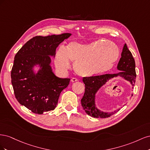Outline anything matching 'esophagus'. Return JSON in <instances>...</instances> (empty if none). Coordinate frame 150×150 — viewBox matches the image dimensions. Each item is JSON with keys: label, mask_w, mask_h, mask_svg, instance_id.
<instances>
[{"label": "esophagus", "mask_w": 150, "mask_h": 150, "mask_svg": "<svg viewBox=\"0 0 150 150\" xmlns=\"http://www.w3.org/2000/svg\"><path fill=\"white\" fill-rule=\"evenodd\" d=\"M71 82H76V81H78V79H77V78H72L71 79Z\"/></svg>", "instance_id": "34e87169"}]
</instances>
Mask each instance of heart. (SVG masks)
<instances>
[{
  "label": "heart",
  "mask_w": 150,
  "mask_h": 150,
  "mask_svg": "<svg viewBox=\"0 0 150 150\" xmlns=\"http://www.w3.org/2000/svg\"><path fill=\"white\" fill-rule=\"evenodd\" d=\"M120 51L116 45L106 40L90 43L71 42L66 47L59 49L54 62L59 70L66 71L74 62V70L78 75L90 77L104 73L113 67L119 57Z\"/></svg>",
  "instance_id": "b5f03b06"
}]
</instances>
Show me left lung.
I'll use <instances>...</instances> for the list:
<instances>
[{
    "label": "left lung",
    "instance_id": "obj_1",
    "mask_svg": "<svg viewBox=\"0 0 150 150\" xmlns=\"http://www.w3.org/2000/svg\"><path fill=\"white\" fill-rule=\"evenodd\" d=\"M117 69L120 71L115 74H105L90 77H84L83 81L85 84V91L81 99V105L83 110L91 116L96 118H106L111 116L118 110L112 112H104L98 110L95 107V94L101 86L107 81L114 77L121 76L126 80L130 81L133 86L136 77L135 61L132 54L125 44L122 49L121 57L117 66ZM133 96V94H132Z\"/></svg>",
    "mask_w": 150,
    "mask_h": 150
}]
</instances>
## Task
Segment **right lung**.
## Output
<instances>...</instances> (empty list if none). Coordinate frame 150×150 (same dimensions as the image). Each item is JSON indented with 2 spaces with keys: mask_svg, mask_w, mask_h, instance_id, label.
Instances as JSON below:
<instances>
[{
  "mask_svg": "<svg viewBox=\"0 0 150 150\" xmlns=\"http://www.w3.org/2000/svg\"><path fill=\"white\" fill-rule=\"evenodd\" d=\"M71 35L35 36L16 54L11 70L13 93L21 105L35 114L54 110L62 91L69 84L70 79L59 78L54 74L49 55H55L59 44ZM37 64L42 68L35 75L31 69Z\"/></svg>",
  "mask_w": 150,
  "mask_h": 150,
  "instance_id": "right-lung-1",
  "label": "right lung"
}]
</instances>
